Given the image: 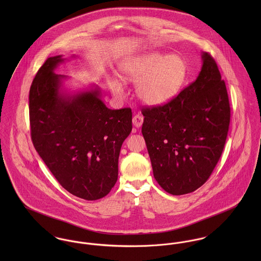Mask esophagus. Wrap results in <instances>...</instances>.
I'll use <instances>...</instances> for the list:
<instances>
[{
    "mask_svg": "<svg viewBox=\"0 0 261 261\" xmlns=\"http://www.w3.org/2000/svg\"><path fill=\"white\" fill-rule=\"evenodd\" d=\"M144 122V117L143 115L141 114H136L134 117H133V123L136 127H141L142 124Z\"/></svg>",
    "mask_w": 261,
    "mask_h": 261,
    "instance_id": "34e87169",
    "label": "esophagus"
}]
</instances>
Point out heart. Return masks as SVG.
<instances>
[{"label": "heart", "mask_w": 261, "mask_h": 261, "mask_svg": "<svg viewBox=\"0 0 261 261\" xmlns=\"http://www.w3.org/2000/svg\"><path fill=\"white\" fill-rule=\"evenodd\" d=\"M119 76L129 82H137L138 98L150 107H162L174 100L186 81V61L180 55H167L159 51L146 52L123 59L118 64ZM108 82L112 93L121 97L123 88L116 77Z\"/></svg>", "instance_id": "obj_1"}]
</instances>
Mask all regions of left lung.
Listing matches in <instances>:
<instances>
[{
	"label": "left lung",
	"mask_w": 261,
	"mask_h": 261,
	"mask_svg": "<svg viewBox=\"0 0 261 261\" xmlns=\"http://www.w3.org/2000/svg\"><path fill=\"white\" fill-rule=\"evenodd\" d=\"M197 79L171 102L143 110L142 133L155 181L172 195L202 186L216 167L226 142L230 107L215 60L201 53Z\"/></svg>",
	"instance_id": "8db88e82"
}]
</instances>
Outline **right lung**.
Returning <instances> with one entry per match:
<instances>
[{
  "instance_id": "1",
  "label": "right lung",
  "mask_w": 261,
  "mask_h": 261,
  "mask_svg": "<svg viewBox=\"0 0 261 261\" xmlns=\"http://www.w3.org/2000/svg\"><path fill=\"white\" fill-rule=\"evenodd\" d=\"M65 61L48 58L29 93L31 137L39 155L69 193L93 201L107 196L117 181L118 156L129 136L132 110L113 111L97 85L69 91V77L55 73Z\"/></svg>"
}]
</instances>
